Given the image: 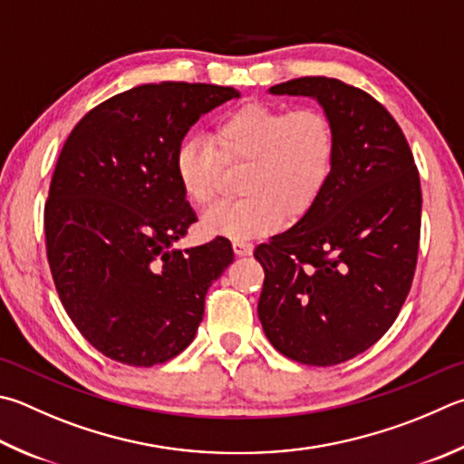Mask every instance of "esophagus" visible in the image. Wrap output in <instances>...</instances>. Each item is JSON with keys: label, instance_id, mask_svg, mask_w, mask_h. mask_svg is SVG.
<instances>
[{"label": "esophagus", "instance_id": "esophagus-1", "mask_svg": "<svg viewBox=\"0 0 464 464\" xmlns=\"http://www.w3.org/2000/svg\"><path fill=\"white\" fill-rule=\"evenodd\" d=\"M233 251H235V256L246 257V256H251V251H254V246H251L249 241L235 239V241H233Z\"/></svg>", "mask_w": 464, "mask_h": 464}]
</instances>
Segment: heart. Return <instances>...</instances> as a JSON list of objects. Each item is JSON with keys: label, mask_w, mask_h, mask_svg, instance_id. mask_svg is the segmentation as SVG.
I'll return each mask as SVG.
<instances>
[{"label": "heart", "mask_w": 464, "mask_h": 464, "mask_svg": "<svg viewBox=\"0 0 464 464\" xmlns=\"http://www.w3.org/2000/svg\"><path fill=\"white\" fill-rule=\"evenodd\" d=\"M213 141L184 136L174 150L176 180L198 207L215 203L221 162H247L239 190L243 198L221 203L203 217L208 235L254 239L290 218L304 217L324 195L336 156V136L318 109H284L251 103L217 121Z\"/></svg>", "instance_id": "obj_1"}]
</instances>
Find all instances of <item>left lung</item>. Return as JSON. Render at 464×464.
Returning a JSON list of instances; mask_svg holds the SVG:
<instances>
[{"mask_svg": "<svg viewBox=\"0 0 464 464\" xmlns=\"http://www.w3.org/2000/svg\"><path fill=\"white\" fill-rule=\"evenodd\" d=\"M267 92L314 99L334 128L336 156L314 208L254 251L266 272L257 316L282 355L339 365L382 339L406 302L422 221L420 176L400 125L365 91L302 77Z\"/></svg>", "mask_w": 464, "mask_h": 464, "instance_id": "obj_1", "label": "left lung"}]
</instances>
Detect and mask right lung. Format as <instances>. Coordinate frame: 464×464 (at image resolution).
I'll use <instances>...</instances> for the list:
<instances>
[{
	"instance_id": "add662e5",
	"label": "right lung",
	"mask_w": 464,
	"mask_h": 464,
	"mask_svg": "<svg viewBox=\"0 0 464 464\" xmlns=\"http://www.w3.org/2000/svg\"><path fill=\"white\" fill-rule=\"evenodd\" d=\"M233 87L162 81L97 105L64 141L44 207L58 296L105 357L151 367L188 347L231 241L179 249L197 221L172 156L200 115Z\"/></svg>"
}]
</instances>
